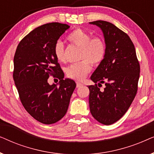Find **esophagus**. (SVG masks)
Here are the masks:
<instances>
[{
  "instance_id": "1",
  "label": "esophagus",
  "mask_w": 154,
  "mask_h": 154,
  "mask_svg": "<svg viewBox=\"0 0 154 154\" xmlns=\"http://www.w3.org/2000/svg\"><path fill=\"white\" fill-rule=\"evenodd\" d=\"M83 84L81 83V82H79V81L76 82V87L77 88H80V87H81V86H83Z\"/></svg>"
}]
</instances>
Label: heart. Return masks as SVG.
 Wrapping results in <instances>:
<instances>
[{"label": "heart", "instance_id": "1", "mask_svg": "<svg viewBox=\"0 0 154 154\" xmlns=\"http://www.w3.org/2000/svg\"><path fill=\"white\" fill-rule=\"evenodd\" d=\"M66 40L76 47L80 48L79 60L66 69V75L71 79L81 81L91 71L92 64L98 65L104 60L106 54V43L102 38L93 36L81 29H75L67 35ZM54 54L60 62H65V50L62 42L57 41L53 48Z\"/></svg>", "mask_w": 154, "mask_h": 154}]
</instances>
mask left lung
I'll use <instances>...</instances> for the list:
<instances>
[{"label": "left lung", "mask_w": 154, "mask_h": 154, "mask_svg": "<svg viewBox=\"0 0 154 154\" xmlns=\"http://www.w3.org/2000/svg\"><path fill=\"white\" fill-rule=\"evenodd\" d=\"M90 24L102 29L106 47L104 60L90 78L95 84L88 86L90 109L97 121L109 125L125 114L135 97L140 66L127 33L106 21ZM102 83L105 88L101 91L98 87Z\"/></svg>", "instance_id": "obj_1"}]
</instances>
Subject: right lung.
I'll list each match as a JSON object with an SVG mask.
<instances>
[{
    "label": "right lung",
    "mask_w": 154,
    "mask_h": 154,
    "mask_svg": "<svg viewBox=\"0 0 154 154\" xmlns=\"http://www.w3.org/2000/svg\"><path fill=\"white\" fill-rule=\"evenodd\" d=\"M69 28L59 22L37 27L23 38L14 54L13 79L21 102L33 119L47 125L64 116L76 86L73 80L63 79L64 73L53 51ZM50 75L59 79L60 86L49 85Z\"/></svg>",
    "instance_id": "right-lung-1"
}]
</instances>
